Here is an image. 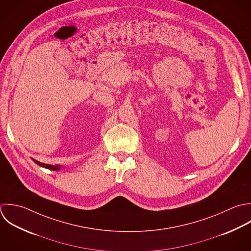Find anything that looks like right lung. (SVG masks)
<instances>
[{"label": "right lung", "mask_w": 251, "mask_h": 251, "mask_svg": "<svg viewBox=\"0 0 251 251\" xmlns=\"http://www.w3.org/2000/svg\"><path fill=\"white\" fill-rule=\"evenodd\" d=\"M35 161V163H37L38 165L42 166V167H45V168H48L50 170H58L60 168V165H50V164H45V163H41L35 159H33Z\"/></svg>", "instance_id": "right-lung-1"}]
</instances>
